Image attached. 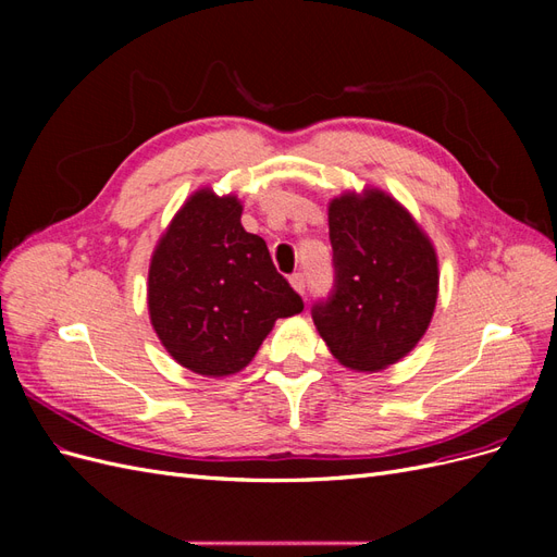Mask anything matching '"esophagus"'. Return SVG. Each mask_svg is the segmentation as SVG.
<instances>
[{"mask_svg":"<svg viewBox=\"0 0 557 557\" xmlns=\"http://www.w3.org/2000/svg\"><path fill=\"white\" fill-rule=\"evenodd\" d=\"M290 285H293V288L299 293V295H305L307 293V278H305V274H293L290 276Z\"/></svg>","mask_w":557,"mask_h":557,"instance_id":"1","label":"esophagus"}]
</instances>
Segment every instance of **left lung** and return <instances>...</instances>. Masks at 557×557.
Instances as JSON below:
<instances>
[{"mask_svg": "<svg viewBox=\"0 0 557 557\" xmlns=\"http://www.w3.org/2000/svg\"><path fill=\"white\" fill-rule=\"evenodd\" d=\"M334 290L311 315L332 356L381 372L423 339L440 295V260L428 234L379 188L344 193L327 207Z\"/></svg>", "mask_w": 557, "mask_h": 557, "instance_id": "obj_1", "label": "left lung"}]
</instances>
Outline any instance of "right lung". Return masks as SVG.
Returning a JSON list of instances; mask_svg holds the SVG:
<instances>
[{"mask_svg":"<svg viewBox=\"0 0 557 557\" xmlns=\"http://www.w3.org/2000/svg\"><path fill=\"white\" fill-rule=\"evenodd\" d=\"M237 195L193 193L166 225L148 267V315L164 350L195 374H237L278 318L305 309Z\"/></svg>","mask_w":557,"mask_h":557,"instance_id":"right-lung-1","label":"right lung"}]
</instances>
